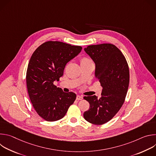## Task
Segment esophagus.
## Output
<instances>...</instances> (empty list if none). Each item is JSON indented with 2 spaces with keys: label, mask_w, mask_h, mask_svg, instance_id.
Wrapping results in <instances>:
<instances>
[{
  "label": "esophagus",
  "mask_w": 156,
  "mask_h": 156,
  "mask_svg": "<svg viewBox=\"0 0 156 156\" xmlns=\"http://www.w3.org/2000/svg\"><path fill=\"white\" fill-rule=\"evenodd\" d=\"M83 99V97L82 96H80V95H77L76 96V100L79 101V100H82Z\"/></svg>",
  "instance_id": "34e87169"
}]
</instances>
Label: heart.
<instances>
[{
	"mask_svg": "<svg viewBox=\"0 0 156 156\" xmlns=\"http://www.w3.org/2000/svg\"><path fill=\"white\" fill-rule=\"evenodd\" d=\"M91 61L89 60L86 57H83L81 60H80V63L81 64H83V63H89Z\"/></svg>",
	"mask_w": 156,
	"mask_h": 156,
	"instance_id": "b5f03b06",
	"label": "heart"
}]
</instances>
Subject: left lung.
I'll return each instance as SVG.
<instances>
[{
  "label": "left lung",
  "instance_id": "1",
  "mask_svg": "<svg viewBox=\"0 0 156 156\" xmlns=\"http://www.w3.org/2000/svg\"><path fill=\"white\" fill-rule=\"evenodd\" d=\"M95 63V78L102 87L101 98L85 96L90 104L84 112V119L102 125L112 119L122 107L129 81V68L122 52L111 44L89 46L84 49Z\"/></svg>",
  "mask_w": 156,
  "mask_h": 156
}]
</instances>
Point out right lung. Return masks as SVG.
I'll list each match as a JSON object with an SVG mask.
<instances>
[{
  "label": "right lung",
  "mask_w": 156,
  "mask_h": 156,
  "mask_svg": "<svg viewBox=\"0 0 156 156\" xmlns=\"http://www.w3.org/2000/svg\"><path fill=\"white\" fill-rule=\"evenodd\" d=\"M81 46L59 41H48L33 52L28 63L27 84L28 94L36 112L48 122L62 119L76 95L65 93L54 84L63 76L69 61L81 51Z\"/></svg>",
  "instance_id": "add662e5"
}]
</instances>
